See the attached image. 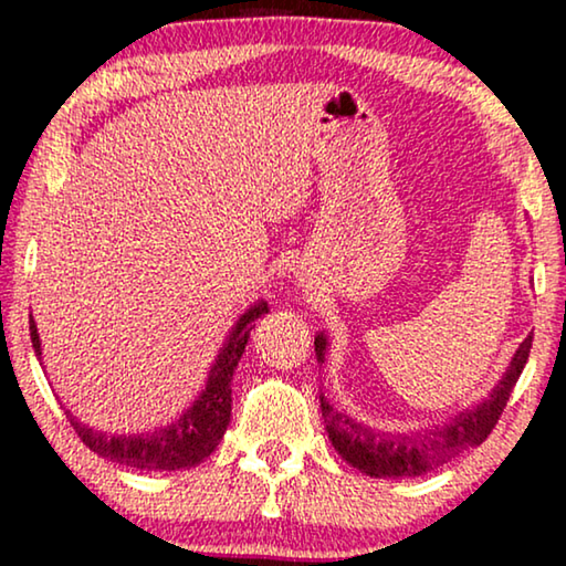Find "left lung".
Masks as SVG:
<instances>
[{
    "instance_id": "left-lung-1",
    "label": "left lung",
    "mask_w": 566,
    "mask_h": 566,
    "mask_svg": "<svg viewBox=\"0 0 566 566\" xmlns=\"http://www.w3.org/2000/svg\"><path fill=\"white\" fill-rule=\"evenodd\" d=\"M533 345V335L523 339V345L517 347L515 358L510 360V366L502 376V381L494 386L490 399H484L476 409L461 412L451 424L443 428L424 430V432H409V436H397V432H381L370 430L366 424L350 420L343 412H337L335 407L319 394L322 417L327 424L329 440L335 446V451L343 455L347 463H353L355 469H360L363 474L386 479V476H422L428 471H436L446 467L448 461H453L455 455H461L469 448L482 446L494 424L505 412L510 394H513L517 378H521L525 360H528ZM324 350H327V337L316 335L314 337V353L316 360L324 363Z\"/></svg>"
}]
</instances>
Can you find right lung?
Segmentation results:
<instances>
[{"label":"right lung","mask_w":566,"mask_h":566,"mask_svg":"<svg viewBox=\"0 0 566 566\" xmlns=\"http://www.w3.org/2000/svg\"><path fill=\"white\" fill-rule=\"evenodd\" d=\"M262 314H268L265 301L242 314V319L229 332L211 374H208L203 394L192 401V407L177 422L154 430L149 436H105V432L87 428L74 415L66 412L74 432L90 451L130 469L177 471L198 467L216 451L223 432H227L231 420V378H234V368L242 358L247 339H250L252 322L260 319ZM30 339H33L38 358H41V339H38L33 316H30Z\"/></svg>","instance_id":"add662e5"}]
</instances>
